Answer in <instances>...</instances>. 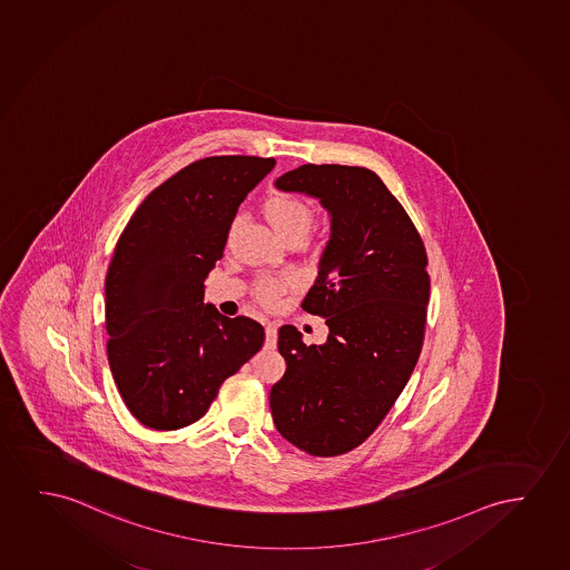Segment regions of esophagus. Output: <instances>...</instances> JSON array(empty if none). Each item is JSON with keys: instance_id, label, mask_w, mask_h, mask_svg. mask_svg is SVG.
Segmentation results:
<instances>
[{"instance_id": "obj_1", "label": "esophagus", "mask_w": 570, "mask_h": 570, "mask_svg": "<svg viewBox=\"0 0 570 570\" xmlns=\"http://www.w3.org/2000/svg\"><path fill=\"white\" fill-rule=\"evenodd\" d=\"M266 333V346H274L276 344V338H278V328L274 323H268L265 328Z\"/></svg>"}]
</instances>
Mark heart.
Instances as JSON below:
<instances>
[{
    "mask_svg": "<svg viewBox=\"0 0 570 570\" xmlns=\"http://www.w3.org/2000/svg\"><path fill=\"white\" fill-rule=\"evenodd\" d=\"M265 218L284 239L289 235H307L312 229L313 210L296 196L274 195L265 203ZM288 286V278H265L258 282L257 297L265 305H274Z\"/></svg>",
    "mask_w": 570,
    "mask_h": 570,
    "instance_id": "heart-1",
    "label": "heart"
}]
</instances>
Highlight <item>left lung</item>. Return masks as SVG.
I'll list each match as a JSON object with an SVG mask.
<instances>
[{"label":"left lung","instance_id":"8db88e82","mask_svg":"<svg viewBox=\"0 0 570 570\" xmlns=\"http://www.w3.org/2000/svg\"><path fill=\"white\" fill-rule=\"evenodd\" d=\"M320 200L331 235L302 302L325 317L327 343L278 331L286 374L271 390L274 424L320 458L351 452L390 413L421 356L430 276L421 235L383 180L364 167L302 165L276 179Z\"/></svg>","mask_w":570,"mask_h":570}]
</instances>
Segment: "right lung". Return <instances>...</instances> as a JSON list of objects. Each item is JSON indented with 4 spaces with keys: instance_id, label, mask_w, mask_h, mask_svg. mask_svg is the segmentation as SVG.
Masks as SVG:
<instances>
[{
    "instance_id": "obj_1",
    "label": "right lung",
    "mask_w": 570,
    "mask_h": 570,
    "mask_svg": "<svg viewBox=\"0 0 570 570\" xmlns=\"http://www.w3.org/2000/svg\"><path fill=\"white\" fill-rule=\"evenodd\" d=\"M273 157L198 159L154 188L120 235L105 281L110 372L128 411L154 430L203 419L219 385L255 356L265 328L204 304L239 204Z\"/></svg>"
}]
</instances>
